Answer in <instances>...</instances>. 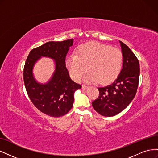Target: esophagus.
<instances>
[{"instance_id": "obj_1", "label": "esophagus", "mask_w": 158, "mask_h": 158, "mask_svg": "<svg viewBox=\"0 0 158 158\" xmlns=\"http://www.w3.org/2000/svg\"><path fill=\"white\" fill-rule=\"evenodd\" d=\"M82 89H88V88H89V86H88V85H82Z\"/></svg>"}]
</instances>
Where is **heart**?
<instances>
[{
	"mask_svg": "<svg viewBox=\"0 0 158 158\" xmlns=\"http://www.w3.org/2000/svg\"><path fill=\"white\" fill-rule=\"evenodd\" d=\"M65 64L70 76L79 80L88 69L84 81L88 83L113 82L120 73L123 64L122 52L110 45L98 42H89L81 45L76 54L66 56Z\"/></svg>",
	"mask_w": 158,
	"mask_h": 158,
	"instance_id": "b5f03b06",
	"label": "heart"
}]
</instances>
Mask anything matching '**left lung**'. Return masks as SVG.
Wrapping results in <instances>:
<instances>
[{"mask_svg": "<svg viewBox=\"0 0 158 158\" xmlns=\"http://www.w3.org/2000/svg\"><path fill=\"white\" fill-rule=\"evenodd\" d=\"M119 43L123 57L122 69L112 84L98 88L99 97L92 103L95 111L105 117L116 115L131 103L139 82V61L127 45Z\"/></svg>", "mask_w": 158, "mask_h": 158, "instance_id": "left-lung-1", "label": "left lung"}]
</instances>
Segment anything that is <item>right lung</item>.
<instances>
[{
    "mask_svg": "<svg viewBox=\"0 0 158 158\" xmlns=\"http://www.w3.org/2000/svg\"><path fill=\"white\" fill-rule=\"evenodd\" d=\"M74 40L49 41L32 49L23 69V81L28 96L33 104L47 115L59 117L64 115L73 106L74 94L81 85L71 80L66 67V56ZM41 57L54 60L55 71L48 82L38 83L32 73L33 67Z\"/></svg>",
    "mask_w": 158,
    "mask_h": 158,
    "instance_id": "obj_1",
    "label": "right lung"
}]
</instances>
